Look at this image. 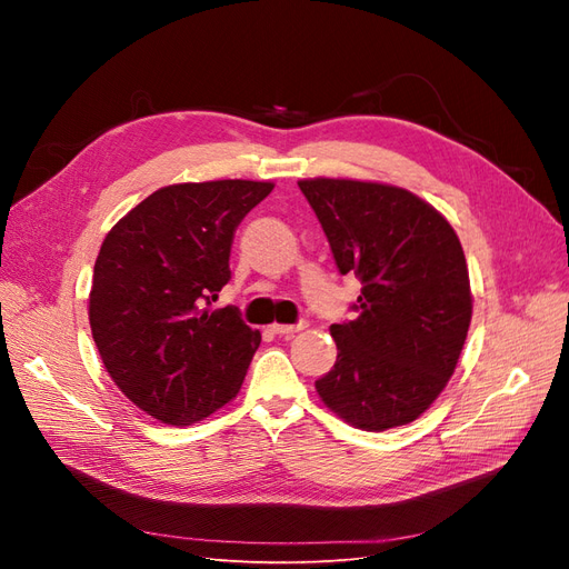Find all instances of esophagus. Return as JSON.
<instances>
[{"mask_svg": "<svg viewBox=\"0 0 569 569\" xmlns=\"http://www.w3.org/2000/svg\"><path fill=\"white\" fill-rule=\"evenodd\" d=\"M306 325H308L306 320H299V322H295V325H272L270 330H272V335H280V337H295L297 332L303 330Z\"/></svg>", "mask_w": 569, "mask_h": 569, "instance_id": "1", "label": "esophagus"}]
</instances>
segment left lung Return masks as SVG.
<instances>
[{
    "instance_id": "left-lung-1",
    "label": "left lung",
    "mask_w": 569,
    "mask_h": 569,
    "mask_svg": "<svg viewBox=\"0 0 569 569\" xmlns=\"http://www.w3.org/2000/svg\"><path fill=\"white\" fill-rule=\"evenodd\" d=\"M341 274L363 284L335 322L337 363L320 399L368 432L412 422L456 370L472 318L470 278L453 228L406 189L301 180Z\"/></svg>"
}]
</instances>
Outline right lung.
<instances>
[{
    "label": "right lung",
    "instance_id": "1",
    "mask_svg": "<svg viewBox=\"0 0 569 569\" xmlns=\"http://www.w3.org/2000/svg\"><path fill=\"white\" fill-rule=\"evenodd\" d=\"M270 192L253 180L170 184L101 244L92 337L111 380L151 418L197 422L242 387L261 335L234 306H211L232 278L239 222Z\"/></svg>",
    "mask_w": 569,
    "mask_h": 569
}]
</instances>
